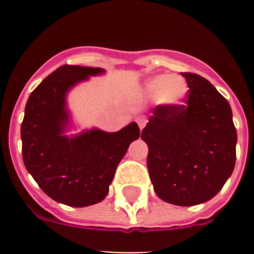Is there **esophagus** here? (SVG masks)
I'll list each match as a JSON object with an SVG mask.
<instances>
[{
  "label": "esophagus",
  "mask_w": 254,
  "mask_h": 254,
  "mask_svg": "<svg viewBox=\"0 0 254 254\" xmlns=\"http://www.w3.org/2000/svg\"><path fill=\"white\" fill-rule=\"evenodd\" d=\"M146 118H143V117H140V118H137V123H138V127H140V129H142L145 126H146Z\"/></svg>",
  "instance_id": "34e87169"
}]
</instances>
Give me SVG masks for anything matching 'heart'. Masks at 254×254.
Instances as JSON below:
<instances>
[{"mask_svg":"<svg viewBox=\"0 0 254 254\" xmlns=\"http://www.w3.org/2000/svg\"><path fill=\"white\" fill-rule=\"evenodd\" d=\"M150 96H156V102L165 108L181 107L188 93V85L182 76L158 75L147 80L145 85Z\"/></svg>","mask_w":254,"mask_h":254,"instance_id":"1","label":"heart"}]
</instances>
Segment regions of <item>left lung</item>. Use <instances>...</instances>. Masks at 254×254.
Wrapping results in <instances>:
<instances>
[{
    "label": "left lung",
    "instance_id": "left-lung-1",
    "mask_svg": "<svg viewBox=\"0 0 254 254\" xmlns=\"http://www.w3.org/2000/svg\"><path fill=\"white\" fill-rule=\"evenodd\" d=\"M186 104L158 105L141 138L155 193L177 206L203 203L219 193L235 165L237 129L228 100L202 76L182 72Z\"/></svg>",
    "mask_w": 254,
    "mask_h": 254
}]
</instances>
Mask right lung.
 Here are the masks:
<instances>
[{
  "label": "right lung",
  "instance_id": "1",
  "mask_svg": "<svg viewBox=\"0 0 254 254\" xmlns=\"http://www.w3.org/2000/svg\"><path fill=\"white\" fill-rule=\"evenodd\" d=\"M100 73V67L61 66L30 94L21 123L26 170L47 196L72 207L105 198L129 143L140 137L136 122L118 132L93 128L71 137L64 134L69 122L67 93Z\"/></svg>",
  "mask_w": 254,
  "mask_h": 254
}]
</instances>
